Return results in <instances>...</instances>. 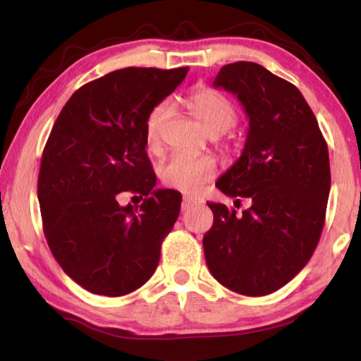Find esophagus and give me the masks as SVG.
<instances>
[{
    "mask_svg": "<svg viewBox=\"0 0 361 361\" xmlns=\"http://www.w3.org/2000/svg\"><path fill=\"white\" fill-rule=\"evenodd\" d=\"M199 204H200L199 199H194V197H189V195H185V197H183V202H181V210L183 212L189 210V209H191V207L199 205Z\"/></svg>",
    "mask_w": 361,
    "mask_h": 361,
    "instance_id": "obj_1",
    "label": "esophagus"
}]
</instances>
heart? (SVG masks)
<instances>
[{"label":"heart","mask_w":361,"mask_h":361,"mask_svg":"<svg viewBox=\"0 0 361 361\" xmlns=\"http://www.w3.org/2000/svg\"><path fill=\"white\" fill-rule=\"evenodd\" d=\"M186 103L199 124L212 137L228 132L237 121V113L232 103L223 94L209 87H197L188 95ZM172 106L162 102L151 109L145 121V140L148 149L156 151L159 133ZM216 162L210 156H189L176 152L161 169V180L166 186L183 192H197L207 181L216 175Z\"/></svg>","instance_id":"1"}]
</instances>
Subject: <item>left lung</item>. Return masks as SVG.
<instances>
[{
	"mask_svg": "<svg viewBox=\"0 0 361 361\" xmlns=\"http://www.w3.org/2000/svg\"><path fill=\"white\" fill-rule=\"evenodd\" d=\"M213 87L234 94L248 118L242 154L216 188L252 205L235 216L209 202L205 261L226 288L264 296L288 283L320 240L331 186L328 146L298 87L264 66L224 65Z\"/></svg>",
	"mask_w": 361,
	"mask_h": 361,
	"instance_id": "8db88e82",
	"label": "left lung"
}]
</instances>
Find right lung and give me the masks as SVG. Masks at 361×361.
Wrapping results in <instances>:
<instances>
[{
	"mask_svg": "<svg viewBox=\"0 0 361 361\" xmlns=\"http://www.w3.org/2000/svg\"><path fill=\"white\" fill-rule=\"evenodd\" d=\"M188 68H122L84 84L54 124L41 159L42 229L65 274L94 295L122 296L148 282L180 215L181 194L154 189L145 121ZM142 206H121L122 193Z\"/></svg>",
	"mask_w": 361,
	"mask_h": 361,
	"instance_id": "add662e5",
	"label": "right lung"
}]
</instances>
